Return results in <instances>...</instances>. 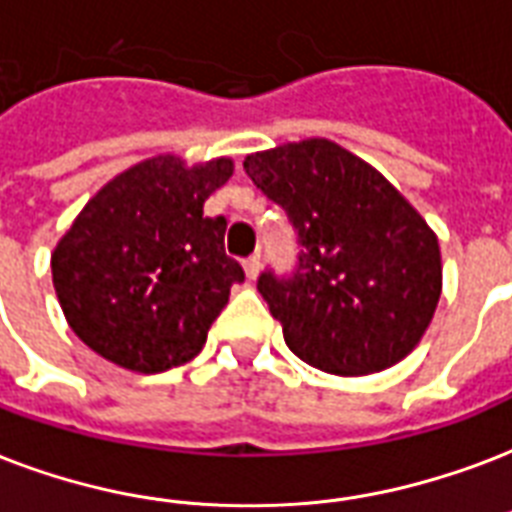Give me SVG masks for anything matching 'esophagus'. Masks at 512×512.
<instances>
[{"instance_id":"obj_1","label":"esophagus","mask_w":512,"mask_h":512,"mask_svg":"<svg viewBox=\"0 0 512 512\" xmlns=\"http://www.w3.org/2000/svg\"><path fill=\"white\" fill-rule=\"evenodd\" d=\"M260 255H252L244 260V273H247V279H257V273H260Z\"/></svg>"}]
</instances>
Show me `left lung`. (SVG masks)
<instances>
[{
	"label": "left lung",
	"instance_id": "obj_1",
	"mask_svg": "<svg viewBox=\"0 0 512 512\" xmlns=\"http://www.w3.org/2000/svg\"><path fill=\"white\" fill-rule=\"evenodd\" d=\"M244 171L298 233V268L257 279L292 354L335 376L378 373L408 357L443 287L438 236L424 217L330 139L255 152Z\"/></svg>",
	"mask_w": 512,
	"mask_h": 512
}]
</instances>
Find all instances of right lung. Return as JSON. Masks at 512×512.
Listing matches in <instances>:
<instances>
[{"instance_id": "right-lung-1", "label": "right lung", "mask_w": 512, "mask_h": 512, "mask_svg": "<svg viewBox=\"0 0 512 512\" xmlns=\"http://www.w3.org/2000/svg\"><path fill=\"white\" fill-rule=\"evenodd\" d=\"M230 158L187 166L158 155L101 187L50 257L53 287L77 338L104 360L163 373L204 349L244 271L225 255V217L204 201Z\"/></svg>"}]
</instances>
